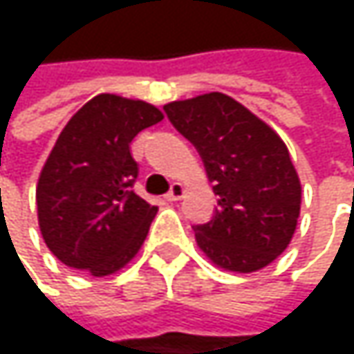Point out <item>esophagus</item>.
<instances>
[{
  "instance_id": "esophagus-1",
  "label": "esophagus",
  "mask_w": 354,
  "mask_h": 354,
  "mask_svg": "<svg viewBox=\"0 0 354 354\" xmlns=\"http://www.w3.org/2000/svg\"><path fill=\"white\" fill-rule=\"evenodd\" d=\"M182 196H184V186H182L180 182H174V184H172V188H170V192L166 194V198L174 203V201H180Z\"/></svg>"
}]
</instances>
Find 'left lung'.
Listing matches in <instances>:
<instances>
[{
  "instance_id": "1",
  "label": "left lung",
  "mask_w": 354,
  "mask_h": 354,
  "mask_svg": "<svg viewBox=\"0 0 354 354\" xmlns=\"http://www.w3.org/2000/svg\"><path fill=\"white\" fill-rule=\"evenodd\" d=\"M198 149L215 217L194 227L198 250L230 272H256L291 244L301 209V182L279 133L221 92L164 106Z\"/></svg>"
}]
</instances>
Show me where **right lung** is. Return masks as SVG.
<instances>
[{
	"instance_id": "obj_1",
	"label": "right lung",
	"mask_w": 354,
	"mask_h": 354,
	"mask_svg": "<svg viewBox=\"0 0 354 354\" xmlns=\"http://www.w3.org/2000/svg\"><path fill=\"white\" fill-rule=\"evenodd\" d=\"M162 118L153 104L116 94L94 96L69 118L36 182L38 227L63 264L108 277L137 256L158 207L133 190L131 141Z\"/></svg>"
}]
</instances>
